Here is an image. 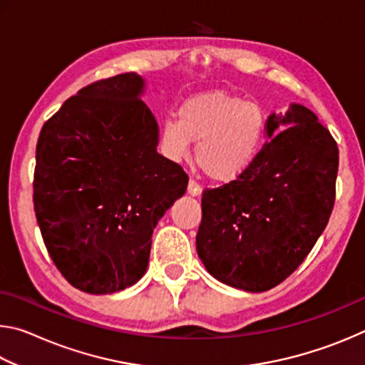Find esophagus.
Wrapping results in <instances>:
<instances>
[{
  "mask_svg": "<svg viewBox=\"0 0 365 365\" xmlns=\"http://www.w3.org/2000/svg\"><path fill=\"white\" fill-rule=\"evenodd\" d=\"M201 191H202V188H201L200 185H197L195 180H190V182H188V193H190L191 196H200Z\"/></svg>",
  "mask_w": 365,
  "mask_h": 365,
  "instance_id": "obj_1",
  "label": "esophagus"
}]
</instances>
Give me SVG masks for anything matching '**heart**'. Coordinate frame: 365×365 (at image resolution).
<instances>
[{"mask_svg": "<svg viewBox=\"0 0 365 365\" xmlns=\"http://www.w3.org/2000/svg\"><path fill=\"white\" fill-rule=\"evenodd\" d=\"M267 117L255 101L214 90L191 96L160 127V150L174 163L188 159L193 141L196 164L214 182L237 180L261 151Z\"/></svg>", "mask_w": 365, "mask_h": 365, "instance_id": "b5f03b06", "label": "heart"}]
</instances>
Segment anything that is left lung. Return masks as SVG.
I'll use <instances>...</instances> for the list:
<instances>
[{"label":"left lung","instance_id":"1","mask_svg":"<svg viewBox=\"0 0 365 365\" xmlns=\"http://www.w3.org/2000/svg\"><path fill=\"white\" fill-rule=\"evenodd\" d=\"M265 141L242 177L202 191L196 251L228 287L261 293L299 267L329 224L338 146L311 109L272 113Z\"/></svg>","mask_w":365,"mask_h":365}]
</instances>
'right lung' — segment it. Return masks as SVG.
Segmentation results:
<instances>
[{"mask_svg":"<svg viewBox=\"0 0 365 365\" xmlns=\"http://www.w3.org/2000/svg\"><path fill=\"white\" fill-rule=\"evenodd\" d=\"M135 72L67 100L36 143L34 207L43 242L80 292H122L145 275L159 219L188 175L158 153L159 125Z\"/></svg>","mask_w":365,"mask_h":365,"instance_id":"1","label":"right lung"}]
</instances>
